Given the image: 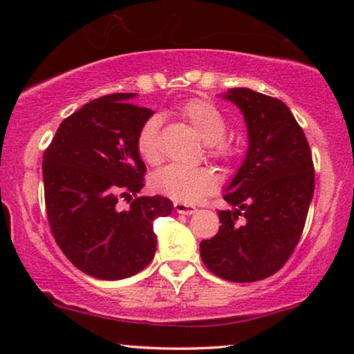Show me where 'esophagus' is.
Instances as JSON below:
<instances>
[{
  "label": "esophagus",
  "instance_id": "obj_1",
  "mask_svg": "<svg viewBox=\"0 0 354 354\" xmlns=\"http://www.w3.org/2000/svg\"><path fill=\"white\" fill-rule=\"evenodd\" d=\"M175 209L178 214L183 215H192L194 212H196V209L190 205H184V203H175Z\"/></svg>",
  "mask_w": 354,
  "mask_h": 354
}]
</instances>
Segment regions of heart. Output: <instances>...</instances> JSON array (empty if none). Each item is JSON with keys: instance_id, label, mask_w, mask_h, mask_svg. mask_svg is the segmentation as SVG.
Wrapping results in <instances>:
<instances>
[{"instance_id": "heart-1", "label": "heart", "mask_w": 354, "mask_h": 354, "mask_svg": "<svg viewBox=\"0 0 354 354\" xmlns=\"http://www.w3.org/2000/svg\"><path fill=\"white\" fill-rule=\"evenodd\" d=\"M178 115L206 143L207 154L211 158L221 162H231L236 159L239 153L237 143L225 136L227 122L217 106L206 100L195 98L179 107ZM136 148L143 162L148 165H158L162 160L158 118L153 117L142 124L136 137ZM218 175L209 167L187 169V167L167 165L149 176V187L156 194L169 196L184 205H194L214 194L218 189Z\"/></svg>"}]
</instances>
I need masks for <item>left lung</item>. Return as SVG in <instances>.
<instances>
[{
    "label": "left lung",
    "mask_w": 354,
    "mask_h": 354,
    "mask_svg": "<svg viewBox=\"0 0 354 354\" xmlns=\"http://www.w3.org/2000/svg\"><path fill=\"white\" fill-rule=\"evenodd\" d=\"M239 106L248 128V151L218 211L221 226L200 243L205 266L232 283H254L289 261L306 223L315 171L303 129L283 101L251 88L223 95Z\"/></svg>",
    "instance_id": "1"
}]
</instances>
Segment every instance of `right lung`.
I'll return each mask as SVG.
<instances>
[{"label":"right lung","instance_id":"obj_1","mask_svg":"<svg viewBox=\"0 0 354 354\" xmlns=\"http://www.w3.org/2000/svg\"><path fill=\"white\" fill-rule=\"evenodd\" d=\"M134 93L91 101L57 128L44 153L48 223L67 259L93 278H129L151 262L153 221L171 214L165 196H137L147 167L136 148L153 115L129 103ZM123 198L130 207L120 209Z\"/></svg>","mask_w":354,"mask_h":354}]
</instances>
